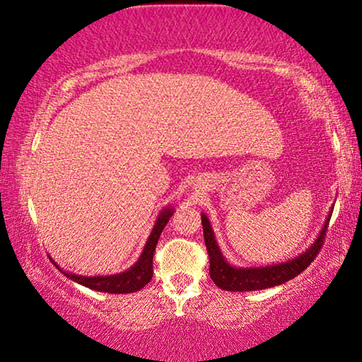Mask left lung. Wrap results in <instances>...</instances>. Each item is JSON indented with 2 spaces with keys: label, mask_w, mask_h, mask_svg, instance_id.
Segmentation results:
<instances>
[{
  "label": "left lung",
  "mask_w": 362,
  "mask_h": 362,
  "mask_svg": "<svg viewBox=\"0 0 362 362\" xmlns=\"http://www.w3.org/2000/svg\"><path fill=\"white\" fill-rule=\"evenodd\" d=\"M332 216H328L325 226H323L319 239L315 244L310 247L305 253L300 257L294 258V260L281 263V265H272L265 268H233L228 262L223 258L218 244H216L213 229L209 226V221L204 214H202V224H203V235H204V245H206L208 255H209V276L214 281L218 288L224 291H258L273 288V286L283 284L289 279H293L300 274L304 269L315 260L322 250L323 242H325L328 223H330Z\"/></svg>",
  "instance_id": "left-lung-1"
}]
</instances>
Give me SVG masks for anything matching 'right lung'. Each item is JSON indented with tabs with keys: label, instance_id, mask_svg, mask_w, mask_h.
<instances>
[{
	"label": "right lung",
	"instance_id": "right-lung-1",
	"mask_svg": "<svg viewBox=\"0 0 362 362\" xmlns=\"http://www.w3.org/2000/svg\"><path fill=\"white\" fill-rule=\"evenodd\" d=\"M172 216V209H164L160 213L158 223H156L153 233H151L149 239L146 242V247L136 262V265L132 267L125 273L113 274V276H78V274H69L64 273L69 279L76 281L79 284L86 286V288L100 291V293H109V294H128L134 293L144 288L153 278V255L158 245V240L160 237V233L165 228V224L169 223V218Z\"/></svg>",
	"mask_w": 362,
	"mask_h": 362
}]
</instances>
